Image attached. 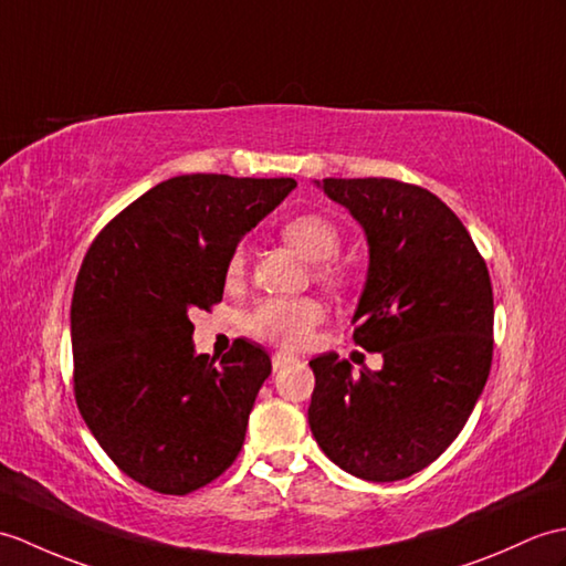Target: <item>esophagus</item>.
I'll return each instance as SVG.
<instances>
[{"label": "esophagus", "mask_w": 566, "mask_h": 566, "mask_svg": "<svg viewBox=\"0 0 566 566\" xmlns=\"http://www.w3.org/2000/svg\"><path fill=\"white\" fill-rule=\"evenodd\" d=\"M292 361H294L292 354H289V352H277V354H274V357H272V369L280 371V369H284L286 364H292Z\"/></svg>", "instance_id": "esophagus-1"}]
</instances>
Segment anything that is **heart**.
Instances as JSON below:
<instances>
[{
  "label": "heart",
  "instance_id": "1",
  "mask_svg": "<svg viewBox=\"0 0 566 566\" xmlns=\"http://www.w3.org/2000/svg\"><path fill=\"white\" fill-rule=\"evenodd\" d=\"M282 239L306 260L323 262V268L318 270L321 280L327 284L343 282V272L331 262H325L339 251V243H343V235H339V229L331 219L321 214L292 217L282 227ZM243 268L245 248L239 245L227 262V274L229 277H241ZM321 321L323 308L313 298H265L245 315V327L253 337L265 339V343L296 347L298 343H304L306 335Z\"/></svg>",
  "mask_w": 566,
  "mask_h": 566
}]
</instances>
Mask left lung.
I'll list each match as a JSON object with an SVG mask.
<instances>
[{
	"label": "left lung",
	"mask_w": 566,
	"mask_h": 566,
	"mask_svg": "<svg viewBox=\"0 0 566 566\" xmlns=\"http://www.w3.org/2000/svg\"><path fill=\"white\" fill-rule=\"evenodd\" d=\"M364 229L369 270L354 343L378 371L352 374L335 352L311 359L308 424L323 453L354 478L396 482L449 449L492 366L490 272L437 195L390 178L315 180Z\"/></svg>",
	"instance_id": "left-lung-1"
}]
</instances>
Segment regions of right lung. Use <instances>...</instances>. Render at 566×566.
Returning a JSON list of instances; mask_svg holds the SVG:
<instances>
[{
    "label": "right lung",
    "mask_w": 566,
    "mask_h": 566,
    "mask_svg": "<svg viewBox=\"0 0 566 566\" xmlns=\"http://www.w3.org/2000/svg\"><path fill=\"white\" fill-rule=\"evenodd\" d=\"M294 188V178L176 176L91 243L72 298L76 405L144 488L195 492L239 455L270 354L248 339L217 361L197 354L190 311L221 301L235 245Z\"/></svg>",
    "instance_id": "1"
}]
</instances>
